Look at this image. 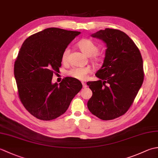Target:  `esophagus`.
Here are the masks:
<instances>
[{"instance_id": "1", "label": "esophagus", "mask_w": 158, "mask_h": 158, "mask_svg": "<svg viewBox=\"0 0 158 158\" xmlns=\"http://www.w3.org/2000/svg\"><path fill=\"white\" fill-rule=\"evenodd\" d=\"M82 85H83V88H86V87H87V84H86L85 83H84V82H82Z\"/></svg>"}]
</instances>
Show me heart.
I'll return each instance as SVG.
<instances>
[{"label": "heart", "mask_w": 158, "mask_h": 158, "mask_svg": "<svg viewBox=\"0 0 158 158\" xmlns=\"http://www.w3.org/2000/svg\"><path fill=\"white\" fill-rule=\"evenodd\" d=\"M77 47L82 52L88 56H90L92 60L94 62H98L100 60V56L98 55L99 50L98 46L89 39H83L77 43ZM70 49L66 48L62 53V61L66 63L68 61ZM91 73V69L89 67H75L69 70L67 74L74 79L83 81L88 78V75Z\"/></svg>", "instance_id": "heart-1"}]
</instances>
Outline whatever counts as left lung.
Masks as SVG:
<instances>
[{
  "mask_svg": "<svg viewBox=\"0 0 158 158\" xmlns=\"http://www.w3.org/2000/svg\"><path fill=\"white\" fill-rule=\"evenodd\" d=\"M106 43L103 64L96 73L100 79L88 81L92 91L88 107L102 120H111L130 109L144 79L141 54L135 43L125 32L105 28L92 35Z\"/></svg>",
  "mask_w": 158,
  "mask_h": 158,
  "instance_id": "obj_1",
  "label": "left lung"
}]
</instances>
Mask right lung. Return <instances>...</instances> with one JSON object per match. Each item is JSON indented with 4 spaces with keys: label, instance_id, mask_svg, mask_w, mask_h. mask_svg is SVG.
<instances>
[{
    "label": "right lung",
    "instance_id": "1",
    "mask_svg": "<svg viewBox=\"0 0 158 158\" xmlns=\"http://www.w3.org/2000/svg\"><path fill=\"white\" fill-rule=\"evenodd\" d=\"M80 32L49 28L26 39L14 64L19 98L26 109L39 119L49 121L62 115L82 88L81 83L65 77L52 83L59 71L62 55Z\"/></svg>",
    "mask_w": 158,
    "mask_h": 158
}]
</instances>
